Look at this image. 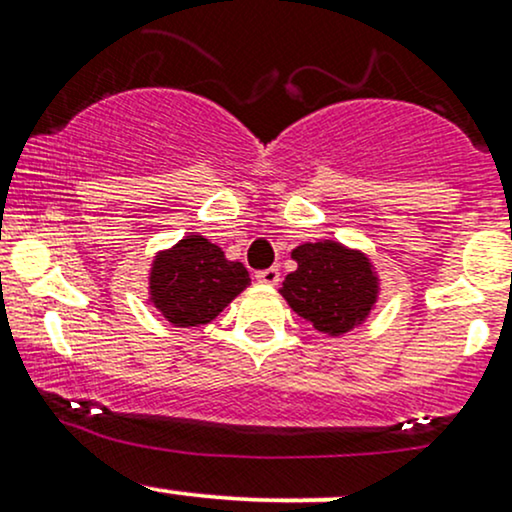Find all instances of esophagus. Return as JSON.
<instances>
[{"instance_id":"esophagus-1","label":"esophagus","mask_w":512,"mask_h":512,"mask_svg":"<svg viewBox=\"0 0 512 512\" xmlns=\"http://www.w3.org/2000/svg\"><path fill=\"white\" fill-rule=\"evenodd\" d=\"M257 281H260V284H267V286H276L279 284V269L276 267L262 269V272L257 274Z\"/></svg>"}]
</instances>
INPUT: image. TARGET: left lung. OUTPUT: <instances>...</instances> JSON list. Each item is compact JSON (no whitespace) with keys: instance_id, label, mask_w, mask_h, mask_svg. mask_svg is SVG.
<instances>
[{"instance_id":"1","label":"left lung","mask_w":512,"mask_h":512,"mask_svg":"<svg viewBox=\"0 0 512 512\" xmlns=\"http://www.w3.org/2000/svg\"><path fill=\"white\" fill-rule=\"evenodd\" d=\"M291 257L298 269L286 274L279 293L293 313L327 337H342L368 320L380 296V276L366 252L317 240L298 245Z\"/></svg>"}]
</instances>
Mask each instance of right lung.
Listing matches in <instances>:
<instances>
[{"label": "right lung", "instance_id": "add662e5", "mask_svg": "<svg viewBox=\"0 0 512 512\" xmlns=\"http://www.w3.org/2000/svg\"><path fill=\"white\" fill-rule=\"evenodd\" d=\"M248 286V269L195 233L156 252L149 272V303L173 327H202Z\"/></svg>", "mask_w": 512, "mask_h": 512}]
</instances>
